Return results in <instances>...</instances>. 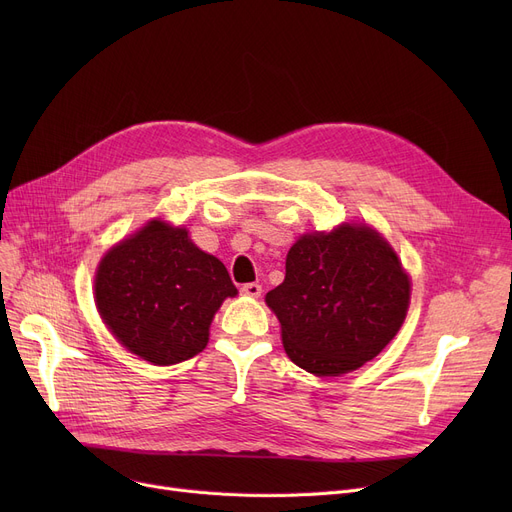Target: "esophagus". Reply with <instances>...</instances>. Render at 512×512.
<instances>
[{
    "label": "esophagus",
    "mask_w": 512,
    "mask_h": 512,
    "mask_svg": "<svg viewBox=\"0 0 512 512\" xmlns=\"http://www.w3.org/2000/svg\"><path fill=\"white\" fill-rule=\"evenodd\" d=\"M240 292L247 294V297L257 299V297H261L263 288H261V284H257V282H249V284H242V286H240Z\"/></svg>",
    "instance_id": "esophagus-1"
}]
</instances>
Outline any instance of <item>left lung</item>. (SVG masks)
I'll return each instance as SVG.
<instances>
[{
	"label": "left lung",
	"instance_id": "1",
	"mask_svg": "<svg viewBox=\"0 0 512 512\" xmlns=\"http://www.w3.org/2000/svg\"><path fill=\"white\" fill-rule=\"evenodd\" d=\"M409 278L388 242L367 226L305 234L286 278L267 292L292 363L315 375L353 371L378 357L409 307Z\"/></svg>",
	"mask_w": 512,
	"mask_h": 512
}]
</instances>
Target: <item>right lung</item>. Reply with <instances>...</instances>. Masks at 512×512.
Returning a JSON list of instances; mask_svg holds the SVG:
<instances>
[{
	"mask_svg": "<svg viewBox=\"0 0 512 512\" xmlns=\"http://www.w3.org/2000/svg\"><path fill=\"white\" fill-rule=\"evenodd\" d=\"M236 286L226 265L188 240L184 228L153 220L103 257L97 309L130 353L155 365L199 355L215 311Z\"/></svg>",
	"mask_w": 512,
	"mask_h": 512,
	"instance_id": "add662e5",
	"label": "right lung"
}]
</instances>
